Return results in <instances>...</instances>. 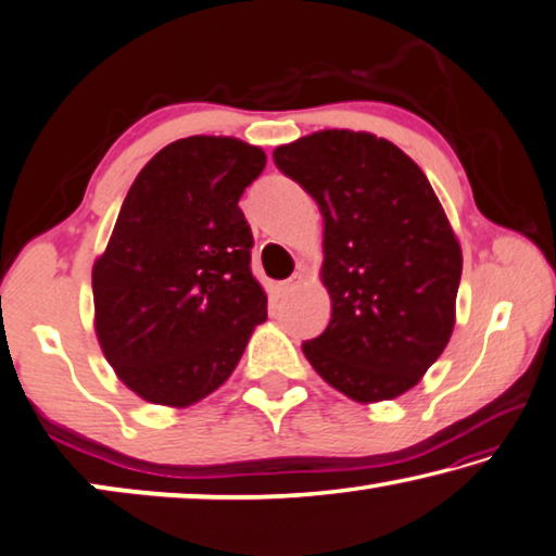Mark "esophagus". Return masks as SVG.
Here are the masks:
<instances>
[{
	"mask_svg": "<svg viewBox=\"0 0 556 556\" xmlns=\"http://www.w3.org/2000/svg\"><path fill=\"white\" fill-rule=\"evenodd\" d=\"M298 288H300V276H293V278H288V280H283V283H280V293L288 295V293H293V290H298Z\"/></svg>",
	"mask_w": 556,
	"mask_h": 556,
	"instance_id": "esophagus-1",
	"label": "esophagus"
}]
</instances>
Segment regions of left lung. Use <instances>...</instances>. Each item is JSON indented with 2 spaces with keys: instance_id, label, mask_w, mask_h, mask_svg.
I'll return each mask as SVG.
<instances>
[{
  "instance_id": "left-lung-1",
  "label": "left lung",
  "mask_w": 556,
  "mask_h": 556,
  "mask_svg": "<svg viewBox=\"0 0 556 556\" xmlns=\"http://www.w3.org/2000/svg\"><path fill=\"white\" fill-rule=\"evenodd\" d=\"M273 160L325 218L332 320L303 342L307 362L352 402L402 396L456 325L463 253L439 197L406 152L371 132L320 130Z\"/></svg>"
}]
</instances>
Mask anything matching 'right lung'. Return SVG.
<instances>
[{
    "instance_id": "right-lung-1",
    "label": "right lung",
    "mask_w": 556,
    "mask_h": 556,
    "mask_svg": "<svg viewBox=\"0 0 556 556\" xmlns=\"http://www.w3.org/2000/svg\"><path fill=\"white\" fill-rule=\"evenodd\" d=\"M263 167L256 144L192 135L135 177L93 263V325L117 379L144 402H202L266 323L268 298L251 273L253 236L239 208Z\"/></svg>"
}]
</instances>
